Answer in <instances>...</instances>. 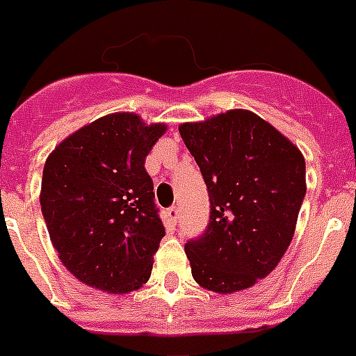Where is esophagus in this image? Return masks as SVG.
<instances>
[{"mask_svg":"<svg viewBox=\"0 0 356 356\" xmlns=\"http://www.w3.org/2000/svg\"><path fill=\"white\" fill-rule=\"evenodd\" d=\"M168 220H170V224H173V226H175V224H177L179 222V209L177 207H170L168 209Z\"/></svg>","mask_w":356,"mask_h":356,"instance_id":"1","label":"esophagus"}]
</instances>
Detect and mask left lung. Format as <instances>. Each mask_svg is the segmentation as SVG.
<instances>
[{
    "label": "left lung",
    "instance_id": "left-lung-1",
    "mask_svg": "<svg viewBox=\"0 0 356 356\" xmlns=\"http://www.w3.org/2000/svg\"><path fill=\"white\" fill-rule=\"evenodd\" d=\"M209 190L203 235L184 244L194 280L220 295L270 275L291 244L306 194L305 156L250 110L179 124Z\"/></svg>",
    "mask_w": 356,
    "mask_h": 356
}]
</instances>
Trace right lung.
I'll return each mask as SVG.
<instances>
[{
	"mask_svg": "<svg viewBox=\"0 0 356 356\" xmlns=\"http://www.w3.org/2000/svg\"><path fill=\"white\" fill-rule=\"evenodd\" d=\"M164 132V123L136 113H108L48 154L40 211L59 259L81 284L121 295L149 280L166 232L143 164Z\"/></svg>",
	"mask_w": 356,
	"mask_h": 356,
	"instance_id": "1",
	"label": "right lung"
}]
</instances>
